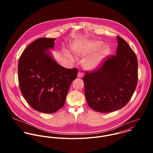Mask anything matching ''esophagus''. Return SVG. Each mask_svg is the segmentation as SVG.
<instances>
[{
  "mask_svg": "<svg viewBox=\"0 0 153 153\" xmlns=\"http://www.w3.org/2000/svg\"><path fill=\"white\" fill-rule=\"evenodd\" d=\"M77 76H78V78H82V77L83 76V74H82V72H79L78 73Z\"/></svg>",
  "mask_w": 153,
  "mask_h": 153,
  "instance_id": "obj_1",
  "label": "esophagus"
}]
</instances>
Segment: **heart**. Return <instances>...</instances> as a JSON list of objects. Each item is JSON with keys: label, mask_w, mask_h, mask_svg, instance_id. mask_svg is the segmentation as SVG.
Listing matches in <instances>:
<instances>
[{"label": "heart", "mask_w": 153, "mask_h": 153, "mask_svg": "<svg viewBox=\"0 0 153 153\" xmlns=\"http://www.w3.org/2000/svg\"><path fill=\"white\" fill-rule=\"evenodd\" d=\"M103 45L104 42L102 41L98 40H89L74 48V52L78 56H86L96 52ZM109 46L107 45L104 46L98 52L84 60L83 64L84 68L88 70H94L98 68L102 65L105 57L109 54ZM69 57L71 59H73L72 56L70 55H69Z\"/></svg>", "instance_id": "heart-1"}]
</instances>
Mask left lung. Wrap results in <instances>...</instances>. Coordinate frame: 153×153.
<instances>
[{"label":"left lung","mask_w":153,"mask_h":153,"mask_svg":"<svg viewBox=\"0 0 153 153\" xmlns=\"http://www.w3.org/2000/svg\"><path fill=\"white\" fill-rule=\"evenodd\" d=\"M117 39V55L108 56L101 68L83 78L88 105L102 113L126 106L137 85V56L124 39L118 36Z\"/></svg>","instance_id":"1"}]
</instances>
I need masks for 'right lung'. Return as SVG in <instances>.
<instances>
[{
  "instance_id": "obj_1",
  "label": "right lung",
  "mask_w": 153,
  "mask_h": 153,
  "mask_svg": "<svg viewBox=\"0 0 153 153\" xmlns=\"http://www.w3.org/2000/svg\"><path fill=\"white\" fill-rule=\"evenodd\" d=\"M55 38H39L30 44L19 58L18 79L20 89L27 102L43 113H53L61 108L76 68L68 69L55 60Z\"/></svg>"
}]
</instances>
